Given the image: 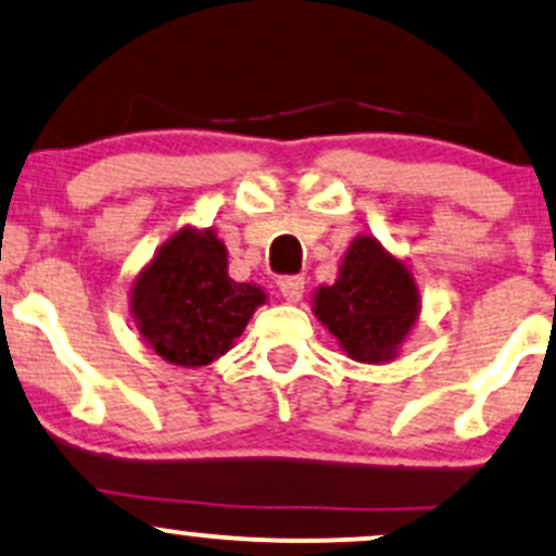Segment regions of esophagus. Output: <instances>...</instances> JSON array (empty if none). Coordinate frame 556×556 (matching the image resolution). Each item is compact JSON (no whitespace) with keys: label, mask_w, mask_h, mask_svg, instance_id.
Wrapping results in <instances>:
<instances>
[{"label":"esophagus","mask_w":556,"mask_h":556,"mask_svg":"<svg viewBox=\"0 0 556 556\" xmlns=\"http://www.w3.org/2000/svg\"><path fill=\"white\" fill-rule=\"evenodd\" d=\"M279 292H282L285 300H290V303H298L305 292V279L303 277H282L279 279Z\"/></svg>","instance_id":"esophagus-1"}]
</instances>
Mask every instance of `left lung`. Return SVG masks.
<instances>
[{"mask_svg":"<svg viewBox=\"0 0 556 556\" xmlns=\"http://www.w3.org/2000/svg\"><path fill=\"white\" fill-rule=\"evenodd\" d=\"M314 303L318 321L361 363L394 358L420 308L407 266L366 235L353 240L337 282L318 287Z\"/></svg>","mask_w":556,"mask_h":556,"instance_id":"1","label":"left lung"}]
</instances>
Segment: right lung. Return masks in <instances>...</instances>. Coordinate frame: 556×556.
<instances>
[{
    "label": "right lung",
    "mask_w": 556,
    "mask_h": 556,
    "mask_svg": "<svg viewBox=\"0 0 556 556\" xmlns=\"http://www.w3.org/2000/svg\"><path fill=\"white\" fill-rule=\"evenodd\" d=\"M266 295L227 274V248L212 229H182L140 271L130 292L138 331L164 361L206 366L225 355Z\"/></svg>",
    "instance_id": "add662e5"
}]
</instances>
